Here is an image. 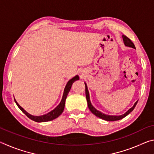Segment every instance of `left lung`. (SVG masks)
Returning <instances> with one entry per match:
<instances>
[{
  "mask_svg": "<svg viewBox=\"0 0 154 154\" xmlns=\"http://www.w3.org/2000/svg\"><path fill=\"white\" fill-rule=\"evenodd\" d=\"M124 37V43L125 45L126 46H128L130 47V48H135V46L134 45V43L132 42V41L128 37H127L126 36H123ZM85 96H86V99H87V102H88V108L90 110V111L92 112V113L95 115L96 116L98 117V118H100L103 119H105V120L106 121H116V120H119V119H121L122 118H124V117H126V116H128L130 112H132L133 111V109H134L135 106H136L137 102V101L136 103H134V106H132V108H130L128 111L126 113H124V115H122V116H108V115H105V114H103V113H101V112L98 111L96 110V109L94 107V106L92 105V104L90 103V96H89V92H88V88H87V85L85 83Z\"/></svg>",
  "mask_w": 154,
  "mask_h": 154,
  "instance_id": "left-lung-1",
  "label": "left lung"
}]
</instances>
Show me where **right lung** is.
<instances>
[{
    "label": "right lung",
    "instance_id": "obj_1",
    "mask_svg": "<svg viewBox=\"0 0 154 154\" xmlns=\"http://www.w3.org/2000/svg\"><path fill=\"white\" fill-rule=\"evenodd\" d=\"M79 79V77L76 75V76L74 77L73 78H72L71 80L69 81V82L67 83V84L66 85V87L64 88V94H63V96H62V100L60 103L59 104V105L57 106L56 108L54 109L53 111H51L49 113H47L45 115H43V116H33L32 115L29 114L27 113L24 109H23L22 106H20L19 104L17 103V101L15 100V103L17 104V105L18 107L20 109V110L22 111L23 113H24L26 116L28 118H30L32 120L36 122H48V121H51L53 120V119H56L59 117L60 115L62 114V112L64 111V105H65V100H66V98L67 97L68 94H69L70 90H71V88L72 86V84L75 81Z\"/></svg>",
    "mask_w": 154,
    "mask_h": 154
}]
</instances>
